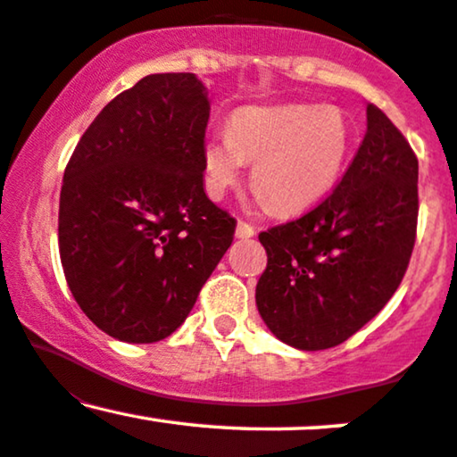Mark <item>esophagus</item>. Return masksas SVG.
Instances as JSON below:
<instances>
[{
    "label": "esophagus",
    "mask_w": 457,
    "mask_h": 457,
    "mask_svg": "<svg viewBox=\"0 0 457 457\" xmlns=\"http://www.w3.org/2000/svg\"><path fill=\"white\" fill-rule=\"evenodd\" d=\"M255 236V229L253 225L245 223V221H238V225H236V238H253Z\"/></svg>",
    "instance_id": "1"
}]
</instances>
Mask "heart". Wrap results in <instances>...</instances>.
<instances>
[{"mask_svg": "<svg viewBox=\"0 0 457 457\" xmlns=\"http://www.w3.org/2000/svg\"><path fill=\"white\" fill-rule=\"evenodd\" d=\"M350 145L353 130L335 107H243L229 118L228 133L204 141L206 188L214 199L225 197L251 161V182L262 202L281 214L309 211L337 185Z\"/></svg>", "mask_w": 457, "mask_h": 457, "instance_id": "b5f03b06", "label": "heart"}]
</instances>
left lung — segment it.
<instances>
[{
	"label": "left lung",
	"mask_w": 457,
	"mask_h": 457,
	"mask_svg": "<svg viewBox=\"0 0 457 457\" xmlns=\"http://www.w3.org/2000/svg\"><path fill=\"white\" fill-rule=\"evenodd\" d=\"M419 161L395 124L367 104V133L335 191L313 211L260 234L269 264L255 305L277 339L327 350L363 328L411 262Z\"/></svg>",
	"instance_id": "obj_1"
}]
</instances>
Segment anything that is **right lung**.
Masks as SVG:
<instances>
[{
    "label": "right lung",
    "mask_w": 457,
    "mask_h": 457,
    "mask_svg": "<svg viewBox=\"0 0 457 457\" xmlns=\"http://www.w3.org/2000/svg\"><path fill=\"white\" fill-rule=\"evenodd\" d=\"M211 101L193 72L148 75L79 139L60 193V258L81 312L112 337H170L234 240L204 191Z\"/></svg>",
    "instance_id": "obj_1"
}]
</instances>
